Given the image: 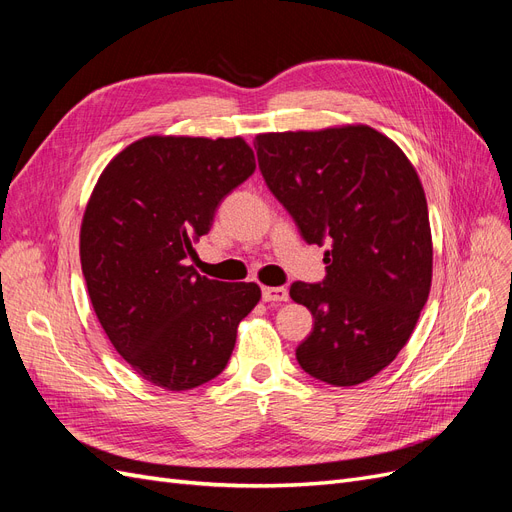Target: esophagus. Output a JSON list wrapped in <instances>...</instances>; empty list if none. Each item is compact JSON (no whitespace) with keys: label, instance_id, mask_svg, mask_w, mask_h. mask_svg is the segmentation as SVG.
Listing matches in <instances>:
<instances>
[{"label":"esophagus","instance_id":"esophagus-1","mask_svg":"<svg viewBox=\"0 0 512 512\" xmlns=\"http://www.w3.org/2000/svg\"><path fill=\"white\" fill-rule=\"evenodd\" d=\"M262 301L267 303H282L288 301V290L286 288H273V286H265L262 288Z\"/></svg>","mask_w":512,"mask_h":512}]
</instances>
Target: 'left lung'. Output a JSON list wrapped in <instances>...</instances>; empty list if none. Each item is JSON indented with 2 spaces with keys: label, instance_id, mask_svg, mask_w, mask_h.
I'll return each instance as SVG.
<instances>
[{
  "label": "left lung",
  "instance_id": "1",
  "mask_svg": "<svg viewBox=\"0 0 512 512\" xmlns=\"http://www.w3.org/2000/svg\"><path fill=\"white\" fill-rule=\"evenodd\" d=\"M269 190L307 243H329L327 277L294 282L314 316L297 348L309 376L354 386L395 361L427 303L433 245L425 190L389 136L354 123L258 134Z\"/></svg>",
  "mask_w": 512,
  "mask_h": 512
}]
</instances>
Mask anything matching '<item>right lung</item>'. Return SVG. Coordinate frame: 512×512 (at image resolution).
<instances>
[{
    "mask_svg": "<svg viewBox=\"0 0 512 512\" xmlns=\"http://www.w3.org/2000/svg\"><path fill=\"white\" fill-rule=\"evenodd\" d=\"M256 170L241 136H145L108 162L81 224V265L104 333L166 391L220 376L254 282H218L190 265L222 198Z\"/></svg>",
    "mask_w": 512,
    "mask_h": 512,
    "instance_id": "add662e5",
    "label": "right lung"
}]
</instances>
